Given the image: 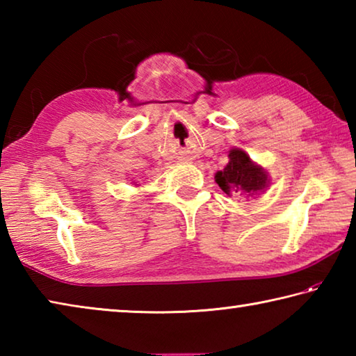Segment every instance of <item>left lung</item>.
<instances>
[{
  "label": "left lung",
  "mask_w": 356,
  "mask_h": 356,
  "mask_svg": "<svg viewBox=\"0 0 356 356\" xmlns=\"http://www.w3.org/2000/svg\"><path fill=\"white\" fill-rule=\"evenodd\" d=\"M229 163L215 174V182L227 196L240 195L245 200L256 197L268 188V171L262 168L243 149L232 147L229 150Z\"/></svg>",
  "instance_id": "obj_1"
}]
</instances>
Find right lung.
<instances>
[{
  "label": "right lung",
  "mask_w": 356,
  "mask_h": 356,
  "mask_svg": "<svg viewBox=\"0 0 356 356\" xmlns=\"http://www.w3.org/2000/svg\"><path fill=\"white\" fill-rule=\"evenodd\" d=\"M134 185H136V184H135V182H134Z\"/></svg>",
  "instance_id": "1"
}]
</instances>
